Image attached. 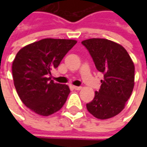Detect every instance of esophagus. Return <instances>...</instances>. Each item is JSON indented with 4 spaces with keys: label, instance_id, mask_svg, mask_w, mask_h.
Instances as JSON below:
<instances>
[{
    "label": "esophagus",
    "instance_id": "obj_1",
    "mask_svg": "<svg viewBox=\"0 0 147 147\" xmlns=\"http://www.w3.org/2000/svg\"><path fill=\"white\" fill-rule=\"evenodd\" d=\"M72 88H74V90H77V91H79L82 89V87H77V86H72Z\"/></svg>",
    "mask_w": 147,
    "mask_h": 147
}]
</instances>
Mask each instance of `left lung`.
<instances>
[{
	"label": "left lung",
	"mask_w": 147,
	"mask_h": 147,
	"mask_svg": "<svg viewBox=\"0 0 147 147\" xmlns=\"http://www.w3.org/2000/svg\"><path fill=\"white\" fill-rule=\"evenodd\" d=\"M96 69L104 74L94 99L87 104L96 118L107 119L119 114L133 92L134 65L127 51L118 43L103 38L82 41Z\"/></svg>",
	"instance_id": "8db88e82"
}]
</instances>
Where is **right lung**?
I'll return each mask as SVG.
<instances>
[{"instance_id":"right-lung-1","label":"right lung","mask_w":147,"mask_h":147,"mask_svg":"<svg viewBox=\"0 0 147 147\" xmlns=\"http://www.w3.org/2000/svg\"><path fill=\"white\" fill-rule=\"evenodd\" d=\"M75 40L45 38L20 50L12 65L15 89L20 100L37 115L48 116L59 110L70 92L69 86L54 82L56 69Z\"/></svg>"}]
</instances>
